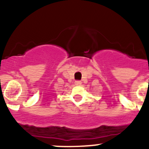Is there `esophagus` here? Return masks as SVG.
<instances>
[{
	"label": "esophagus",
	"instance_id": "obj_1",
	"mask_svg": "<svg viewBox=\"0 0 149 149\" xmlns=\"http://www.w3.org/2000/svg\"><path fill=\"white\" fill-rule=\"evenodd\" d=\"M75 85H76V86L81 85V81H77L75 82Z\"/></svg>",
	"mask_w": 149,
	"mask_h": 149
}]
</instances>
